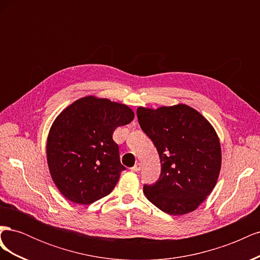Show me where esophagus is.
Masks as SVG:
<instances>
[{
    "mask_svg": "<svg viewBox=\"0 0 260 260\" xmlns=\"http://www.w3.org/2000/svg\"><path fill=\"white\" fill-rule=\"evenodd\" d=\"M131 170H132V171H135V172L140 171V170H141V165H140V164H136L135 166H133V167L131 168Z\"/></svg>",
    "mask_w": 260,
    "mask_h": 260,
    "instance_id": "1",
    "label": "esophagus"
}]
</instances>
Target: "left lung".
<instances>
[{
	"label": "left lung",
	"instance_id": "left-lung-1",
	"mask_svg": "<svg viewBox=\"0 0 260 260\" xmlns=\"http://www.w3.org/2000/svg\"><path fill=\"white\" fill-rule=\"evenodd\" d=\"M137 115L161 166L159 179L143 187L147 200L172 216L195 210L214 190L221 168V147L214 127L185 104L139 107Z\"/></svg>",
	"mask_w": 260,
	"mask_h": 260
}]
</instances>
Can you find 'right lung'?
I'll use <instances>...</instances> for the list:
<instances>
[{
  "instance_id": "right-lung-1",
  "label": "right lung",
  "mask_w": 260,
  "mask_h": 260,
  "mask_svg": "<svg viewBox=\"0 0 260 260\" xmlns=\"http://www.w3.org/2000/svg\"><path fill=\"white\" fill-rule=\"evenodd\" d=\"M133 118L129 106L93 95L75 101L56 117L46 157L54 183L67 200L90 205L113 191L125 169L113 133Z\"/></svg>"
}]
</instances>
